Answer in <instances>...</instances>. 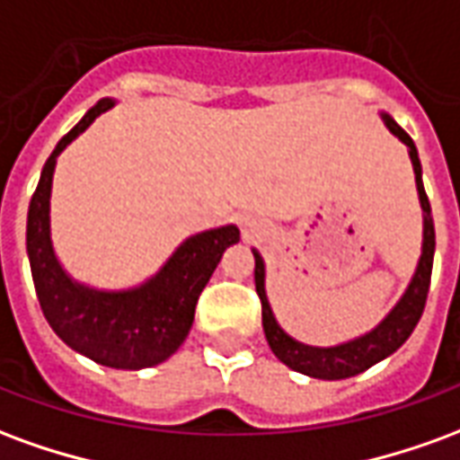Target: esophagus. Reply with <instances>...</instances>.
<instances>
[{
  "instance_id": "1",
  "label": "esophagus",
  "mask_w": 460,
  "mask_h": 460,
  "mask_svg": "<svg viewBox=\"0 0 460 460\" xmlns=\"http://www.w3.org/2000/svg\"><path fill=\"white\" fill-rule=\"evenodd\" d=\"M253 234H256V229H249V231H246V236H253Z\"/></svg>"
}]
</instances>
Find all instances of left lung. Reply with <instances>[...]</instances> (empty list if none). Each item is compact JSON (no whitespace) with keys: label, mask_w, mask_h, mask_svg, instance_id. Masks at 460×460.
<instances>
[{"label":"left lung","mask_w":460,"mask_h":460,"mask_svg":"<svg viewBox=\"0 0 460 460\" xmlns=\"http://www.w3.org/2000/svg\"><path fill=\"white\" fill-rule=\"evenodd\" d=\"M386 128L394 132L399 140L409 147V157L414 164L416 174V190H419V201L424 209V246H421V259L416 266V273L409 288L396 303L394 310L386 315L372 332H367L362 338L349 340L345 345L338 347H310L303 345L298 340L286 335L280 325L273 318V310L266 298V269H263V259L259 251H253L256 259V269H253V279H256V293L261 298V315H263V332L269 340L273 355L279 357L283 365L296 369L300 375L315 376V379H347L359 372H365L379 359H385L399 347L404 345L409 335L414 332L416 323L421 318L426 305V296H429V283H431V269H434V249H436V231L434 219H431V204L424 191V181H421V162H419V152H416L414 140L406 135L399 125H396L386 113H382Z\"/></svg>","instance_id":"8db88e82"}]
</instances>
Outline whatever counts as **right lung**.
Here are the masks:
<instances>
[{
  "label": "right lung",
  "mask_w": 460,
  "mask_h": 460,
  "mask_svg": "<svg viewBox=\"0 0 460 460\" xmlns=\"http://www.w3.org/2000/svg\"><path fill=\"white\" fill-rule=\"evenodd\" d=\"M108 108H113L111 98L98 101L84 120L58 140L46 160L26 217V253L44 318L66 345L98 365L145 369L180 349L190 335L201 290L219 266L224 251L241 236L231 224L201 231L172 253L155 279L130 290L105 293L68 279L51 246L49 221L56 157Z\"/></svg>",
  "instance_id": "add662e5"
}]
</instances>
